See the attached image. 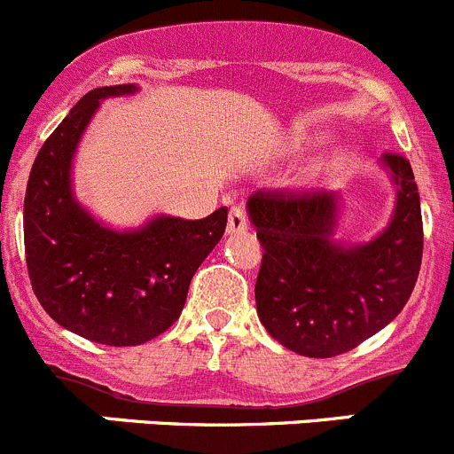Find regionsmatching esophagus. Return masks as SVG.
Masks as SVG:
<instances>
[{
	"label": "esophagus",
	"instance_id": "esophagus-1",
	"mask_svg": "<svg viewBox=\"0 0 454 454\" xmlns=\"http://www.w3.org/2000/svg\"><path fill=\"white\" fill-rule=\"evenodd\" d=\"M247 231V214L242 207H231L227 218V233H242Z\"/></svg>",
	"mask_w": 454,
	"mask_h": 454
}]
</instances>
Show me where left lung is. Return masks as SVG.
Instances as JSON below:
<instances>
[{"mask_svg":"<svg viewBox=\"0 0 454 454\" xmlns=\"http://www.w3.org/2000/svg\"><path fill=\"white\" fill-rule=\"evenodd\" d=\"M397 194L373 240H335L340 194L258 190L247 200L262 245L255 280L258 317L273 340L304 357H335L384 329L415 289L424 251L419 192L402 154L380 159Z\"/></svg>","mask_w":454,"mask_h":454,"instance_id":"1","label":"left lung"}]
</instances>
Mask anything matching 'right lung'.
<instances>
[{
	"instance_id": "add662e5",
	"label": "right lung",
	"mask_w": 454,
	"mask_h": 454,
	"mask_svg": "<svg viewBox=\"0 0 454 454\" xmlns=\"http://www.w3.org/2000/svg\"><path fill=\"white\" fill-rule=\"evenodd\" d=\"M137 90H90L39 150L24 200L26 264L39 304L64 329L107 347H137L168 331L227 227L221 207L203 221L160 214L119 231L76 200L73 160L85 128L103 98Z\"/></svg>"
}]
</instances>
